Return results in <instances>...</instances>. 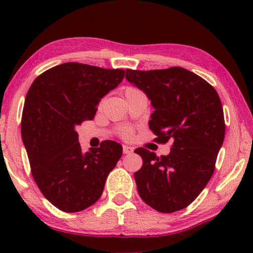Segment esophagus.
Segmentation results:
<instances>
[{
	"label": "esophagus",
	"mask_w": 253,
	"mask_h": 253,
	"mask_svg": "<svg viewBox=\"0 0 253 253\" xmlns=\"http://www.w3.org/2000/svg\"><path fill=\"white\" fill-rule=\"evenodd\" d=\"M123 151H124L125 155H128V153H132L133 152V149L130 146H127V145H124Z\"/></svg>",
	"instance_id": "34e87169"
}]
</instances>
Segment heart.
<instances>
[{
	"label": "heart",
	"mask_w": 253,
	"mask_h": 253,
	"mask_svg": "<svg viewBox=\"0 0 253 253\" xmlns=\"http://www.w3.org/2000/svg\"><path fill=\"white\" fill-rule=\"evenodd\" d=\"M138 91H140V90L134 88V86H127V88L125 89V95H126V97H127L128 95L134 94V92H138ZM102 104H103V100H101L100 103H98V107H102ZM130 135H132V130L130 129L124 128L123 130H121V136H123V138L129 139Z\"/></svg>",
	"instance_id": "obj_1"
}]
</instances>
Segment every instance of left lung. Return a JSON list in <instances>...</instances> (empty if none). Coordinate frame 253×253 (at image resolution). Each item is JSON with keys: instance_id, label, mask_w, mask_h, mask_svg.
<instances>
[{"instance_id": "1", "label": "left lung", "mask_w": 253, "mask_h": 253, "mask_svg": "<svg viewBox=\"0 0 253 253\" xmlns=\"http://www.w3.org/2000/svg\"><path fill=\"white\" fill-rule=\"evenodd\" d=\"M126 78L155 108L149 127L156 143H172L168 156L157 157L144 147L134 151L143 158L134 173L139 195L161 213L181 211L200 195L215 170L225 138L221 101L207 81L179 66L127 69Z\"/></svg>"}]
</instances>
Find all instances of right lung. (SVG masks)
<instances>
[{"label":"right lung","instance_id":"add662e5","mask_svg":"<svg viewBox=\"0 0 253 253\" xmlns=\"http://www.w3.org/2000/svg\"><path fill=\"white\" fill-rule=\"evenodd\" d=\"M124 77L123 69L64 63L39 75L28 90L22 141L38 188L58 210L76 213L94 205L123 156L113 140L83 152L76 128L94 119L101 98Z\"/></svg>","mask_w":253,"mask_h":253}]
</instances>
